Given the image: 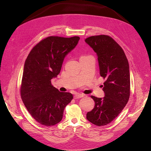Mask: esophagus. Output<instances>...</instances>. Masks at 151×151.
Returning <instances> with one entry per match:
<instances>
[{"instance_id":"1","label":"esophagus","mask_w":151,"mask_h":151,"mask_svg":"<svg viewBox=\"0 0 151 151\" xmlns=\"http://www.w3.org/2000/svg\"><path fill=\"white\" fill-rule=\"evenodd\" d=\"M83 96H84V95L83 94H76V95H74V99H79V98H83Z\"/></svg>"}]
</instances>
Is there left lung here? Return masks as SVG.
I'll list each match as a JSON object with an SVG mask.
<instances>
[{"label":"left lung","mask_w":151,"mask_h":151,"mask_svg":"<svg viewBox=\"0 0 151 151\" xmlns=\"http://www.w3.org/2000/svg\"><path fill=\"white\" fill-rule=\"evenodd\" d=\"M85 42L96 53L100 76L106 79L102 86L104 97L91 96L95 105L86 118L95 125H106L118 116L129 99V62L121 47L109 36H93Z\"/></svg>","instance_id":"8db88e82"}]
</instances>
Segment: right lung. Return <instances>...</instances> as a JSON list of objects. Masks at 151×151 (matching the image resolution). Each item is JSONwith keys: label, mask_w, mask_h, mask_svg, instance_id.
I'll return each instance as SVG.
<instances>
[{"label": "right lung", "mask_w": 151, "mask_h": 151, "mask_svg": "<svg viewBox=\"0 0 151 151\" xmlns=\"http://www.w3.org/2000/svg\"><path fill=\"white\" fill-rule=\"evenodd\" d=\"M80 38L49 36L33 47L24 63L21 96L30 115L40 124L52 126L60 122L73 96L60 92L51 80L60 74L67 55Z\"/></svg>", "instance_id": "1"}]
</instances>
